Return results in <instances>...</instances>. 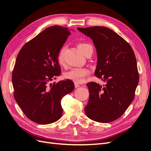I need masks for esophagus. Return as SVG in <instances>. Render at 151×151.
<instances>
[{
    "mask_svg": "<svg viewBox=\"0 0 151 151\" xmlns=\"http://www.w3.org/2000/svg\"><path fill=\"white\" fill-rule=\"evenodd\" d=\"M74 86H75V88H79V87L80 86V85H79V84H77V83H75V84H74Z\"/></svg>",
    "mask_w": 151,
    "mask_h": 151,
    "instance_id": "esophagus-1",
    "label": "esophagus"
}]
</instances>
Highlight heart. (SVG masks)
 Returning <instances> with one entry per match:
<instances>
[{
	"mask_svg": "<svg viewBox=\"0 0 151 151\" xmlns=\"http://www.w3.org/2000/svg\"><path fill=\"white\" fill-rule=\"evenodd\" d=\"M90 47H91V45L86 43H79L77 44V47L83 54L86 50ZM64 52L65 47H63L59 50L57 55V61L60 65H63L64 63ZM89 74V70L87 68H74L67 72L64 77L65 79L72 81L76 83H81Z\"/></svg>",
	"mask_w": 151,
	"mask_h": 151,
	"instance_id": "obj_1",
	"label": "heart"
}]
</instances>
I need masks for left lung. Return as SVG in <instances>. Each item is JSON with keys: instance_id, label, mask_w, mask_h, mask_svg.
Instances as JSON below:
<instances>
[{"instance_id": "obj_1", "label": "left lung", "mask_w": 151, "mask_h": 151, "mask_svg": "<svg viewBox=\"0 0 151 151\" xmlns=\"http://www.w3.org/2000/svg\"><path fill=\"white\" fill-rule=\"evenodd\" d=\"M93 40L98 62L94 75L106 84H87L89 92L85 113L90 119L109 123L119 118L135 98L139 75L134 50L120 35L106 27L77 28Z\"/></svg>"}]
</instances>
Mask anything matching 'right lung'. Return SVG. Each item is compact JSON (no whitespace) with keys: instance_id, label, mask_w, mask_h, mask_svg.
I'll return each instance as SVG.
<instances>
[{"instance_id":"1","label":"right lung","mask_w":151,"mask_h":151,"mask_svg":"<svg viewBox=\"0 0 151 151\" xmlns=\"http://www.w3.org/2000/svg\"><path fill=\"white\" fill-rule=\"evenodd\" d=\"M70 35L67 28L49 27L25 43L17 56L12 74L14 97L26 117L38 124L60 119L61 99L74 89L69 79L49 83L60 74L57 55Z\"/></svg>"}]
</instances>
